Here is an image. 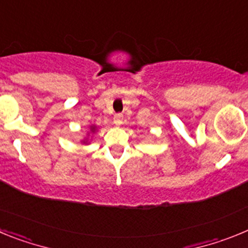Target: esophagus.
<instances>
[{
	"mask_svg": "<svg viewBox=\"0 0 248 248\" xmlns=\"http://www.w3.org/2000/svg\"><path fill=\"white\" fill-rule=\"evenodd\" d=\"M114 124H115V125H122L123 124L122 114H115V115H114Z\"/></svg>",
	"mask_w": 248,
	"mask_h": 248,
	"instance_id": "esophagus-1",
	"label": "esophagus"
}]
</instances>
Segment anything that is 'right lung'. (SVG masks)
I'll list each match as a JSON object with an SVG mask.
<instances>
[{"mask_svg":"<svg viewBox=\"0 0 248 248\" xmlns=\"http://www.w3.org/2000/svg\"><path fill=\"white\" fill-rule=\"evenodd\" d=\"M89 129H91V133H95V131H97V125H94V124H93V125H89ZM87 135H88V137H89V133ZM88 141H89L88 138H85V139L82 140L83 144H87V143H88Z\"/></svg>","mask_w":248,"mask_h":248,"instance_id":"obj_1","label":"right lung"}]
</instances>
